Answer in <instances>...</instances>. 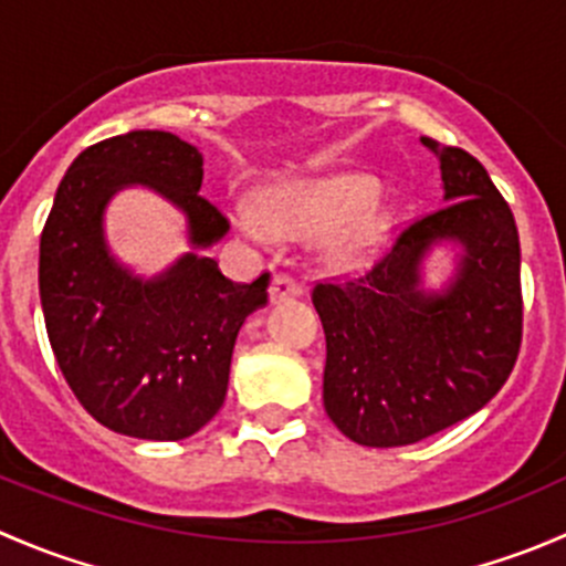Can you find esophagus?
<instances>
[{"label":"esophagus","instance_id":"34e87169","mask_svg":"<svg viewBox=\"0 0 566 566\" xmlns=\"http://www.w3.org/2000/svg\"><path fill=\"white\" fill-rule=\"evenodd\" d=\"M304 295V287H301L295 279L284 276V273H276L271 282V304H282V301L290 298H301Z\"/></svg>","mask_w":566,"mask_h":566}]
</instances>
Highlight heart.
<instances>
[{
  "instance_id": "b5f03b06",
  "label": "heart",
  "mask_w": 566,
  "mask_h": 566,
  "mask_svg": "<svg viewBox=\"0 0 566 566\" xmlns=\"http://www.w3.org/2000/svg\"><path fill=\"white\" fill-rule=\"evenodd\" d=\"M380 182L364 172H328L287 177L265 186L254 202L230 205V221L238 235L256 249L271 247L273 235L312 238L325 232L317 256L328 271H356L384 247L391 216L369 208Z\"/></svg>"
}]
</instances>
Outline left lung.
Masks as SVG:
<instances>
[{
	"label": "left lung",
	"mask_w": 566,
	"mask_h": 566,
	"mask_svg": "<svg viewBox=\"0 0 566 566\" xmlns=\"http://www.w3.org/2000/svg\"><path fill=\"white\" fill-rule=\"evenodd\" d=\"M424 145L441 167L443 208L410 224L369 273L312 293L325 413L361 447H408L468 419L501 391L521 350L515 216L471 153ZM447 245L459 249L455 271L432 291L423 262Z\"/></svg>",
	"instance_id": "8db88e82"
}]
</instances>
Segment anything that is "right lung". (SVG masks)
<instances>
[{"label":"right lung","mask_w":566,"mask_h":566,"mask_svg":"<svg viewBox=\"0 0 566 566\" xmlns=\"http://www.w3.org/2000/svg\"><path fill=\"white\" fill-rule=\"evenodd\" d=\"M147 187L187 219L191 252L156 277L113 256L105 208ZM202 153L167 130H128L78 153L40 235L51 350L93 419L142 441H182L224 405L238 331L268 304L271 273L230 282L213 256L230 224L199 197Z\"/></svg>","instance_id":"1"}]
</instances>
